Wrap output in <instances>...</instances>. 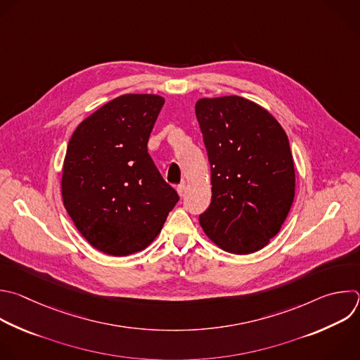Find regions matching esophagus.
Segmentation results:
<instances>
[{"label": "esophagus", "instance_id": "34e87169", "mask_svg": "<svg viewBox=\"0 0 360 360\" xmlns=\"http://www.w3.org/2000/svg\"><path fill=\"white\" fill-rule=\"evenodd\" d=\"M185 189H186V182H181V184L178 185V188H176V192H178V195H179V196H184V193H185Z\"/></svg>", "mask_w": 360, "mask_h": 360}]
</instances>
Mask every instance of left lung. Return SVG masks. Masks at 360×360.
I'll list each match as a JSON object with an SVG mask.
<instances>
[{
	"mask_svg": "<svg viewBox=\"0 0 360 360\" xmlns=\"http://www.w3.org/2000/svg\"><path fill=\"white\" fill-rule=\"evenodd\" d=\"M195 112L212 182L199 223L227 253L259 252L280 231L294 202L288 137L264 107L240 96L199 98Z\"/></svg>",
	"mask_w": 360,
	"mask_h": 360,
	"instance_id": "left-lung-1",
	"label": "left lung"
}]
</instances>
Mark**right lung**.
<instances>
[{
  "label": "right lung",
  "instance_id": "right-lung-1",
  "mask_svg": "<svg viewBox=\"0 0 360 360\" xmlns=\"http://www.w3.org/2000/svg\"><path fill=\"white\" fill-rule=\"evenodd\" d=\"M164 103L158 94L118 96L86 117L68 144L63 205L104 255L123 257L148 248L179 200L147 150Z\"/></svg>",
  "mask_w": 360,
  "mask_h": 360
}]
</instances>
